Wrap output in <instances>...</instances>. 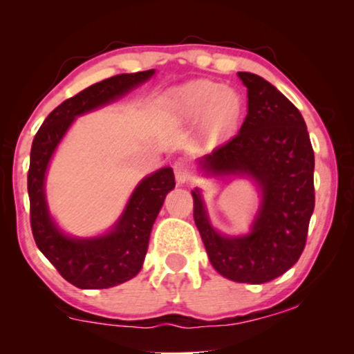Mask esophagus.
<instances>
[{
    "instance_id": "34e87169",
    "label": "esophagus",
    "mask_w": 354,
    "mask_h": 354,
    "mask_svg": "<svg viewBox=\"0 0 354 354\" xmlns=\"http://www.w3.org/2000/svg\"><path fill=\"white\" fill-rule=\"evenodd\" d=\"M174 172H176V178L178 183H185L192 176L190 164H188L185 159H177V161L174 162Z\"/></svg>"
}]
</instances>
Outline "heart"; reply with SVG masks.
<instances>
[{
    "label": "heart",
    "mask_w": 354,
    "mask_h": 354,
    "mask_svg": "<svg viewBox=\"0 0 354 354\" xmlns=\"http://www.w3.org/2000/svg\"><path fill=\"white\" fill-rule=\"evenodd\" d=\"M169 103L174 114L187 122L205 118L206 133L211 138L229 135L241 114L239 93L212 80H195L174 90Z\"/></svg>",
    "instance_id": "1"
}]
</instances>
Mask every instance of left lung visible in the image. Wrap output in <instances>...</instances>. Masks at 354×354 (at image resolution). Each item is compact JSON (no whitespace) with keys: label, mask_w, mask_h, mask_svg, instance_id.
<instances>
[{"label":"left lung","mask_w":354,"mask_h":354,"mask_svg":"<svg viewBox=\"0 0 354 354\" xmlns=\"http://www.w3.org/2000/svg\"><path fill=\"white\" fill-rule=\"evenodd\" d=\"M248 114L239 133L203 158L214 174H248L263 190L251 234L227 239L207 222L200 192L193 217L211 264L225 279L266 283L292 268L306 245L314 211V151L299 111L263 77L239 72Z\"/></svg>","instance_id":"left-lung-1"}]
</instances>
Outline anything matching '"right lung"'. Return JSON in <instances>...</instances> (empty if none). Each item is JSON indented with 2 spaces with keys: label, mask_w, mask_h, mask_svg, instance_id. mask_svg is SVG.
I'll return each mask as SVG.
<instances>
[{
  "label": "right lung",
  "mask_w": 354,
  "mask_h": 354,
  "mask_svg": "<svg viewBox=\"0 0 354 354\" xmlns=\"http://www.w3.org/2000/svg\"><path fill=\"white\" fill-rule=\"evenodd\" d=\"M153 74V69L119 74L90 85L51 111L33 138L27 176L33 239L57 272L79 288L115 287L140 272L147 256L151 227L164 198L176 187L174 172L171 167H164L145 178L135 188L122 217L108 235L75 240L62 235L48 214L43 190L48 162L75 115L119 98Z\"/></svg>",
  "instance_id": "obj_1"
}]
</instances>
